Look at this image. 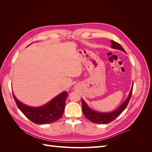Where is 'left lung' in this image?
<instances>
[{
    "label": "left lung",
    "instance_id": "1",
    "mask_svg": "<svg viewBox=\"0 0 152 152\" xmlns=\"http://www.w3.org/2000/svg\"><path fill=\"white\" fill-rule=\"evenodd\" d=\"M112 43V48L113 49H121V50H123L124 52H125V50L121 46V45L117 43L115 41H113L111 40ZM132 89L133 87L131 88V92L129 94L128 98L126 99L120 107L118 109H117L115 111L110 113H100L95 112L94 110H92L90 109L88 106L87 105L86 102L83 99H82V112H83L84 115L86 118L88 119L91 122L95 123V124H106L111 122L112 121H114L118 115L123 112L124 110L126 109L127 106L129 102V100L131 99L132 93Z\"/></svg>",
    "mask_w": 152,
    "mask_h": 152
}]
</instances>
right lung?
<instances>
[{
  "label": "right lung",
  "instance_id": "add662e5",
  "mask_svg": "<svg viewBox=\"0 0 152 152\" xmlns=\"http://www.w3.org/2000/svg\"><path fill=\"white\" fill-rule=\"evenodd\" d=\"M13 94L16 105L30 121L37 124H50L57 121L63 116L68 96L65 91L53 99L49 103L40 107H30L18 101Z\"/></svg>",
  "mask_w": 152,
  "mask_h": 152
}]
</instances>
